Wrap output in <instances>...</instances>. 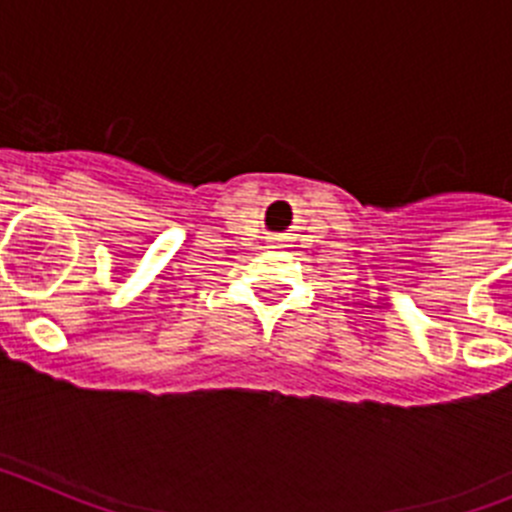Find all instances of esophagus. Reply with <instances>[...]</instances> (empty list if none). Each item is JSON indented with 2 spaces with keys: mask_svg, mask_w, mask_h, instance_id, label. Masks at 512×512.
<instances>
[{
  "mask_svg": "<svg viewBox=\"0 0 512 512\" xmlns=\"http://www.w3.org/2000/svg\"><path fill=\"white\" fill-rule=\"evenodd\" d=\"M282 246H284L282 238H271V241H269V248H282Z\"/></svg>",
  "mask_w": 512,
  "mask_h": 512,
  "instance_id": "34e87169",
  "label": "esophagus"
}]
</instances>
